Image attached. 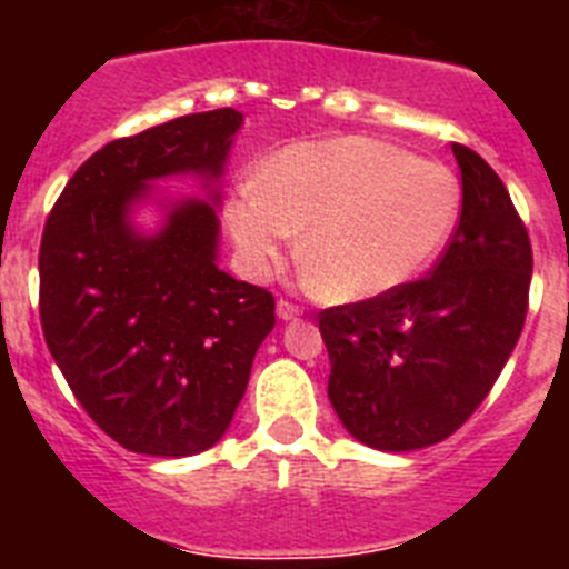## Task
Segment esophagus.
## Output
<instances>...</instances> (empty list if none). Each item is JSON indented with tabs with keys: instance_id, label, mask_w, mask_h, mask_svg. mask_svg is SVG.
Wrapping results in <instances>:
<instances>
[{
	"instance_id": "obj_1",
	"label": "esophagus",
	"mask_w": 569,
	"mask_h": 569,
	"mask_svg": "<svg viewBox=\"0 0 569 569\" xmlns=\"http://www.w3.org/2000/svg\"><path fill=\"white\" fill-rule=\"evenodd\" d=\"M276 313H279V319L290 321V319H299L301 308H299V305H293V301L279 299V301H276Z\"/></svg>"
}]
</instances>
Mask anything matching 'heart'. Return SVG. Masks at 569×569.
Returning a JSON list of instances; mask_svg holds the SVG:
<instances>
[{
	"instance_id": "b5f03b06",
	"label": "heart",
	"mask_w": 569,
	"mask_h": 569,
	"mask_svg": "<svg viewBox=\"0 0 569 569\" xmlns=\"http://www.w3.org/2000/svg\"><path fill=\"white\" fill-rule=\"evenodd\" d=\"M459 179L396 144L345 136L293 144L228 202V228L253 273L308 228L301 256L336 301L401 288L436 259L459 219Z\"/></svg>"
}]
</instances>
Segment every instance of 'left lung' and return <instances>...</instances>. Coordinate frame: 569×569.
I'll use <instances>...</instances> for the list:
<instances>
[{"label":"left lung","mask_w":569,"mask_h":569,"mask_svg":"<svg viewBox=\"0 0 569 569\" xmlns=\"http://www.w3.org/2000/svg\"><path fill=\"white\" fill-rule=\"evenodd\" d=\"M461 216L430 276L319 313L328 396L361 445L407 453L453 436L519 341L532 248L499 173L453 144Z\"/></svg>","instance_id":"left-lung-1"}]
</instances>
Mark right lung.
Returning <instances> with one entry per match:
<instances>
[{
  "mask_svg": "<svg viewBox=\"0 0 569 569\" xmlns=\"http://www.w3.org/2000/svg\"><path fill=\"white\" fill-rule=\"evenodd\" d=\"M241 124L233 108L179 116L108 142L70 176L39 248V319L84 413L144 456L202 453L222 439L276 325L273 293L219 270V193L133 228L164 176L216 182Z\"/></svg>",
  "mask_w": 569,
  "mask_h": 569,
  "instance_id": "1",
  "label": "right lung"
}]
</instances>
